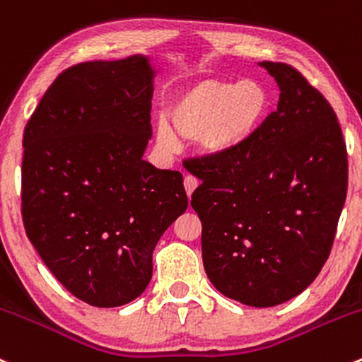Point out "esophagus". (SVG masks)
<instances>
[{
	"label": "esophagus",
	"instance_id": "1",
	"mask_svg": "<svg viewBox=\"0 0 362 362\" xmlns=\"http://www.w3.org/2000/svg\"><path fill=\"white\" fill-rule=\"evenodd\" d=\"M184 187H185V192H187V196L191 197L192 192L196 191L197 187V178L192 177V175H187V177L184 178Z\"/></svg>",
	"mask_w": 362,
	"mask_h": 362
}]
</instances>
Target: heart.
Here are the masks:
<instances>
[{"instance_id": "obj_1", "label": "heart", "mask_w": 362, "mask_h": 362, "mask_svg": "<svg viewBox=\"0 0 362 362\" xmlns=\"http://www.w3.org/2000/svg\"><path fill=\"white\" fill-rule=\"evenodd\" d=\"M271 111V95L257 79L230 81L203 79L182 90L170 105L175 129L197 139L208 156H230L258 135ZM165 117L156 123V140L163 151L175 152L178 136Z\"/></svg>"}]
</instances>
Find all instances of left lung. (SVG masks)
<instances>
[{
	"label": "left lung",
	"instance_id": "8db88e82",
	"mask_svg": "<svg viewBox=\"0 0 362 362\" xmlns=\"http://www.w3.org/2000/svg\"><path fill=\"white\" fill-rule=\"evenodd\" d=\"M277 109L230 156L196 158L192 208L208 279L222 295L274 307L300 295L332 251L347 196V147L329 102L288 64L260 62Z\"/></svg>",
	"mask_w": 362,
	"mask_h": 362
}]
</instances>
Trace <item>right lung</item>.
<instances>
[{"instance_id": "add662e5", "label": "right lung", "mask_w": 362, "mask_h": 362, "mask_svg": "<svg viewBox=\"0 0 362 362\" xmlns=\"http://www.w3.org/2000/svg\"><path fill=\"white\" fill-rule=\"evenodd\" d=\"M151 57L66 69L24 130L22 218L53 276L93 307H119L152 277V251L187 210L180 171L144 159Z\"/></svg>"}]
</instances>
